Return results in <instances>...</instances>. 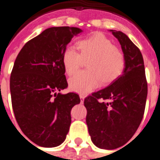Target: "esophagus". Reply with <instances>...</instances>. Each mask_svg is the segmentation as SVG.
<instances>
[{
	"label": "esophagus",
	"instance_id": "obj_1",
	"mask_svg": "<svg viewBox=\"0 0 160 160\" xmlns=\"http://www.w3.org/2000/svg\"><path fill=\"white\" fill-rule=\"evenodd\" d=\"M80 102H81V104H83V103H84V100H85V96L82 95H80Z\"/></svg>",
	"mask_w": 160,
	"mask_h": 160
}]
</instances>
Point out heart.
Here are the masks:
<instances>
[{
  "label": "heart",
  "instance_id": "heart-1",
  "mask_svg": "<svg viewBox=\"0 0 160 160\" xmlns=\"http://www.w3.org/2000/svg\"><path fill=\"white\" fill-rule=\"evenodd\" d=\"M80 54L73 47H67L62 55L63 66L69 75H74L80 66L82 59L88 70L81 71L70 78V89L74 92L86 95L100 85L115 80L124 68V55L108 37L96 32L78 42Z\"/></svg>",
  "mask_w": 160,
  "mask_h": 160
}]
</instances>
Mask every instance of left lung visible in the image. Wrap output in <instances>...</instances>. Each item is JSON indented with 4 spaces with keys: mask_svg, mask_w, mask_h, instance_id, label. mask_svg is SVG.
Wrapping results in <instances>:
<instances>
[{
    "mask_svg": "<svg viewBox=\"0 0 160 160\" xmlns=\"http://www.w3.org/2000/svg\"><path fill=\"white\" fill-rule=\"evenodd\" d=\"M109 31L121 46L124 70L107 87L85 98L84 105L87 109L86 124L93 144L100 149H114L126 144L139 128L144 113L148 86L139 49L122 31Z\"/></svg>",
    "mask_w": 160,
    "mask_h": 160,
    "instance_id": "left-lung-1",
    "label": "left lung"
}]
</instances>
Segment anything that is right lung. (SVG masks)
Segmentation results:
<instances>
[{
  "label": "right lung",
  "instance_id": "obj_1",
  "mask_svg": "<svg viewBox=\"0 0 160 160\" xmlns=\"http://www.w3.org/2000/svg\"><path fill=\"white\" fill-rule=\"evenodd\" d=\"M82 32L69 26L46 29L15 60L10 79L14 114L21 131L37 145L59 146L66 138L70 111L80 100L75 93H60L68 85L62 55L71 39Z\"/></svg>",
  "mask_w": 160,
  "mask_h": 160
}]
</instances>
